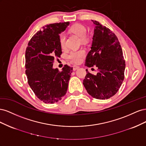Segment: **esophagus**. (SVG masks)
I'll return each instance as SVG.
<instances>
[{"instance_id":"obj_1","label":"esophagus","mask_w":146,"mask_h":146,"mask_svg":"<svg viewBox=\"0 0 146 146\" xmlns=\"http://www.w3.org/2000/svg\"><path fill=\"white\" fill-rule=\"evenodd\" d=\"M78 68H79L78 66H73V70H74V71H75V70H77Z\"/></svg>"}]
</instances>
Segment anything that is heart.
I'll return each mask as SVG.
<instances>
[{
    "label": "heart",
    "instance_id": "b5f03b06",
    "mask_svg": "<svg viewBox=\"0 0 146 146\" xmlns=\"http://www.w3.org/2000/svg\"><path fill=\"white\" fill-rule=\"evenodd\" d=\"M70 32L77 35L80 38L82 41H86L87 40V37L86 34L87 32L86 28L82 24H75L72 26L70 29ZM59 42L60 46L63 48L66 46V36L64 33H61L59 36ZM85 52L83 50H74L70 52L68 55V58L72 61V63L78 64L81 62L83 57L85 56Z\"/></svg>",
    "mask_w": 146,
    "mask_h": 146
}]
</instances>
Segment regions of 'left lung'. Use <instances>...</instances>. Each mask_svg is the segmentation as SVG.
I'll return each instance as SVG.
<instances>
[{
    "instance_id": "1",
    "label": "left lung",
    "mask_w": 146,
    "mask_h": 146,
    "mask_svg": "<svg viewBox=\"0 0 146 146\" xmlns=\"http://www.w3.org/2000/svg\"><path fill=\"white\" fill-rule=\"evenodd\" d=\"M91 50L85 66H96V76L88 72L83 84L88 93L97 99H108L115 95L124 79L125 62L117 36L108 28L96 21Z\"/></svg>"
}]
</instances>
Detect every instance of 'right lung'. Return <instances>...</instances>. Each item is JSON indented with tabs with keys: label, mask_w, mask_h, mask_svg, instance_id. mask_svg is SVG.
I'll return each instance as SVG.
<instances>
[{
	"label": "right lung",
	"mask_w": 146,
	"mask_h": 146,
	"mask_svg": "<svg viewBox=\"0 0 146 146\" xmlns=\"http://www.w3.org/2000/svg\"><path fill=\"white\" fill-rule=\"evenodd\" d=\"M69 25L66 22L45 25L33 35L26 48L25 67L29 85L46 104L57 102L67 92L72 68L66 64L60 72L53 68V63L62 54L59 34Z\"/></svg>",
	"instance_id": "right-lung-1"
}]
</instances>
